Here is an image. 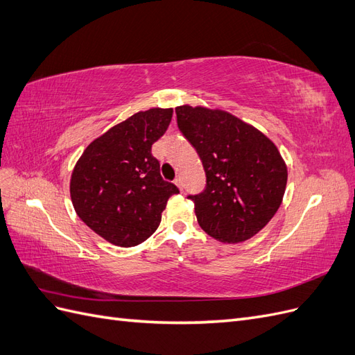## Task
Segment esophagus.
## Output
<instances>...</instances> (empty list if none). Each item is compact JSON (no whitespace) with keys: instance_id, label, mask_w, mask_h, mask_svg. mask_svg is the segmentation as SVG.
I'll use <instances>...</instances> for the list:
<instances>
[{"instance_id":"1","label":"esophagus","mask_w":355,"mask_h":355,"mask_svg":"<svg viewBox=\"0 0 355 355\" xmlns=\"http://www.w3.org/2000/svg\"><path fill=\"white\" fill-rule=\"evenodd\" d=\"M175 185H176L180 191H184V184H182V179H180V178H176V179H175Z\"/></svg>"}]
</instances>
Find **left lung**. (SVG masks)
<instances>
[{
	"instance_id": "8db88e82",
	"label": "left lung",
	"mask_w": 355,
	"mask_h": 355,
	"mask_svg": "<svg viewBox=\"0 0 355 355\" xmlns=\"http://www.w3.org/2000/svg\"><path fill=\"white\" fill-rule=\"evenodd\" d=\"M176 116L206 171V188L188 196L200 227L223 243L249 240L272 219L284 196L287 167L277 146L228 112L184 105Z\"/></svg>"
}]
</instances>
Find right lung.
<instances>
[{
    "mask_svg": "<svg viewBox=\"0 0 355 355\" xmlns=\"http://www.w3.org/2000/svg\"><path fill=\"white\" fill-rule=\"evenodd\" d=\"M173 110L137 112L93 141L75 166L71 200L80 219L120 247L144 243L158 228L167 200L179 194L159 175L153 144L163 136Z\"/></svg>",
    "mask_w": 355,
    "mask_h": 355,
    "instance_id": "obj_1",
    "label": "right lung"
}]
</instances>
